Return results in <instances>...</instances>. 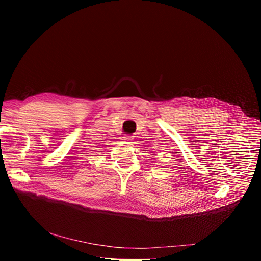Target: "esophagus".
Instances as JSON below:
<instances>
[{
  "label": "esophagus",
  "mask_w": 261,
  "mask_h": 261,
  "mask_svg": "<svg viewBox=\"0 0 261 261\" xmlns=\"http://www.w3.org/2000/svg\"><path fill=\"white\" fill-rule=\"evenodd\" d=\"M122 139L125 140V141H132L134 138H133V136H130V135H124V136L122 137Z\"/></svg>",
  "instance_id": "esophagus-1"
}]
</instances>
